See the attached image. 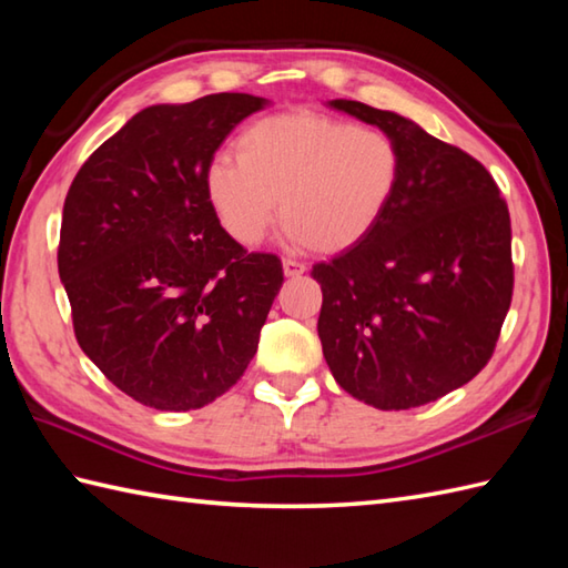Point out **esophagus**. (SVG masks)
I'll return each instance as SVG.
<instances>
[{"label":"esophagus","mask_w":568,"mask_h":568,"mask_svg":"<svg viewBox=\"0 0 568 568\" xmlns=\"http://www.w3.org/2000/svg\"><path fill=\"white\" fill-rule=\"evenodd\" d=\"M283 273H285V277L303 275V273H305V263L293 261V258H285V261H283Z\"/></svg>","instance_id":"1"}]
</instances>
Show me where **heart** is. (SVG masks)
<instances>
[{
	"label": "heart",
	"instance_id": "b5f03b06",
	"mask_svg": "<svg viewBox=\"0 0 568 568\" xmlns=\"http://www.w3.org/2000/svg\"><path fill=\"white\" fill-rule=\"evenodd\" d=\"M400 173V149L385 131L287 112L241 131L236 161L210 165L207 197L241 246L268 232L281 202V220L295 244L339 253L378 224Z\"/></svg>",
	"mask_w": 568,
	"mask_h": 568
}]
</instances>
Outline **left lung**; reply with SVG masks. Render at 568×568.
<instances>
[{"label": "left lung", "instance_id": "1", "mask_svg": "<svg viewBox=\"0 0 568 568\" xmlns=\"http://www.w3.org/2000/svg\"><path fill=\"white\" fill-rule=\"evenodd\" d=\"M329 106L400 149V185L378 224L312 277L334 381L378 409H409L478 376L513 300L510 212L496 180L413 119L354 100Z\"/></svg>", "mask_w": 568, "mask_h": 568}]
</instances>
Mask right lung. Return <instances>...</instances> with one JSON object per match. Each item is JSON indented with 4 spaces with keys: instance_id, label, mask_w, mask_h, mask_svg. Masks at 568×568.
<instances>
[{
    "instance_id": "1",
    "label": "right lung",
    "mask_w": 568,
    "mask_h": 568,
    "mask_svg": "<svg viewBox=\"0 0 568 568\" xmlns=\"http://www.w3.org/2000/svg\"><path fill=\"white\" fill-rule=\"evenodd\" d=\"M265 104L220 92L146 106L82 163L68 190L58 273L75 339L141 405H210L256 354L283 265L224 232L207 171L232 129Z\"/></svg>"
}]
</instances>
